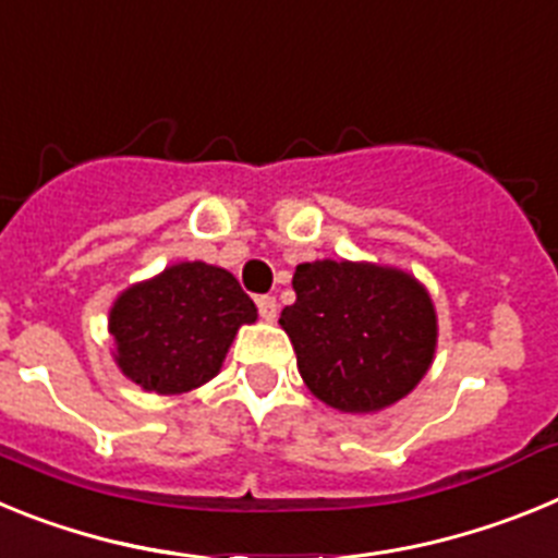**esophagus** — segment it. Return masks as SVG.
Listing matches in <instances>:
<instances>
[{
    "instance_id": "34e87169",
    "label": "esophagus",
    "mask_w": 558,
    "mask_h": 558,
    "mask_svg": "<svg viewBox=\"0 0 558 558\" xmlns=\"http://www.w3.org/2000/svg\"><path fill=\"white\" fill-rule=\"evenodd\" d=\"M256 307H259V315H263L265 322H276L279 307H276L274 295H259V299H256Z\"/></svg>"
}]
</instances>
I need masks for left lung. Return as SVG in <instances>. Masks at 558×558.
Wrapping results in <instances>:
<instances>
[{
  "mask_svg": "<svg viewBox=\"0 0 558 558\" xmlns=\"http://www.w3.org/2000/svg\"><path fill=\"white\" fill-rule=\"evenodd\" d=\"M282 310L304 386L340 413H377L418 386L438 318L427 288L391 265L315 259L293 274Z\"/></svg>",
  "mask_w": 558,
  "mask_h": 558,
  "instance_id": "1",
  "label": "left lung"
}]
</instances>
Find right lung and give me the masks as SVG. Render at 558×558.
Segmentation results:
<instances>
[{"label": "right lung", "instance_id": "1", "mask_svg": "<svg viewBox=\"0 0 558 558\" xmlns=\"http://www.w3.org/2000/svg\"><path fill=\"white\" fill-rule=\"evenodd\" d=\"M254 322L256 304L229 270L175 263L111 304L113 363L142 391L175 397L218 377L236 329Z\"/></svg>", "mask_w": 558, "mask_h": 558}]
</instances>
